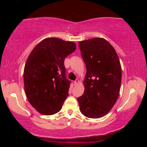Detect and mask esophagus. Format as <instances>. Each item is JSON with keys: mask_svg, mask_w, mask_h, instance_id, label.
<instances>
[{"mask_svg": "<svg viewBox=\"0 0 147 147\" xmlns=\"http://www.w3.org/2000/svg\"><path fill=\"white\" fill-rule=\"evenodd\" d=\"M78 84H79V80H78V79H76V80L74 82V85L76 86H77V85H78Z\"/></svg>", "mask_w": 147, "mask_h": 147, "instance_id": "esophagus-1", "label": "esophagus"}]
</instances>
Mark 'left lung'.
Instances as JSON below:
<instances>
[{
  "label": "left lung",
  "mask_w": 147,
  "mask_h": 147,
  "mask_svg": "<svg viewBox=\"0 0 147 147\" xmlns=\"http://www.w3.org/2000/svg\"><path fill=\"white\" fill-rule=\"evenodd\" d=\"M87 71L84 94L78 98L81 113L88 118L106 115L117 100L122 70L112 45L104 38L79 41Z\"/></svg>",
  "instance_id": "obj_1"
}]
</instances>
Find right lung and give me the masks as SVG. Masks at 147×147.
I'll return each mask as SVG.
<instances>
[{
    "label": "right lung",
    "mask_w": 147,
    "mask_h": 147,
    "mask_svg": "<svg viewBox=\"0 0 147 147\" xmlns=\"http://www.w3.org/2000/svg\"><path fill=\"white\" fill-rule=\"evenodd\" d=\"M76 49L73 41L56 38L42 40L32 50L24 69V85L32 107L45 115L60 110L69 96L70 80L64 60Z\"/></svg>",
    "instance_id": "add662e5"
}]
</instances>
